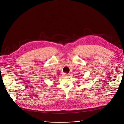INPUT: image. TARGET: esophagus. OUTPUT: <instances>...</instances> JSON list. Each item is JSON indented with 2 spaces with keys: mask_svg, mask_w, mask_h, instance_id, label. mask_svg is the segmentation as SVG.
Returning <instances> with one entry per match:
<instances>
[{
  "mask_svg": "<svg viewBox=\"0 0 124 124\" xmlns=\"http://www.w3.org/2000/svg\"><path fill=\"white\" fill-rule=\"evenodd\" d=\"M68 75H69L68 74H66V73H64V74H63V75L64 76V77H68Z\"/></svg>",
  "mask_w": 124,
  "mask_h": 124,
  "instance_id": "1",
  "label": "esophagus"
}]
</instances>
